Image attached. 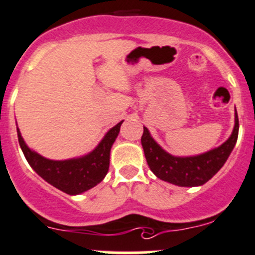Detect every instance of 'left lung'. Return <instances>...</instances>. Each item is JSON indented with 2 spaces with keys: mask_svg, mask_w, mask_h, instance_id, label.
I'll return each mask as SVG.
<instances>
[{
  "mask_svg": "<svg viewBox=\"0 0 255 255\" xmlns=\"http://www.w3.org/2000/svg\"><path fill=\"white\" fill-rule=\"evenodd\" d=\"M239 120L235 110L234 129L220 146L193 156H175L162 149L144 126L141 145L150 170L159 179L178 186H200L222 169L238 139Z\"/></svg>",
  "mask_w": 255,
  "mask_h": 255,
  "instance_id": "1",
  "label": "left lung"
}]
</instances>
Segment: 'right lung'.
I'll return each mask as SVG.
<instances>
[{
    "instance_id": "1",
    "label": "right lung",
    "mask_w": 255,
    "mask_h": 255,
    "mask_svg": "<svg viewBox=\"0 0 255 255\" xmlns=\"http://www.w3.org/2000/svg\"><path fill=\"white\" fill-rule=\"evenodd\" d=\"M120 121L111 128L93 151L79 157L51 160L30 149L17 128L18 142L31 168L43 179L64 193L77 195L103 181L110 165V151L120 131Z\"/></svg>"
}]
</instances>
